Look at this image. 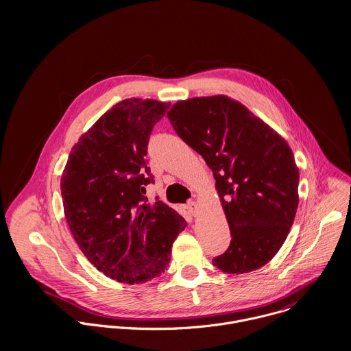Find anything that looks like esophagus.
<instances>
[{
    "mask_svg": "<svg viewBox=\"0 0 351 351\" xmlns=\"http://www.w3.org/2000/svg\"><path fill=\"white\" fill-rule=\"evenodd\" d=\"M185 208L188 209V212H189L191 215H196V212H197V202L193 200L188 201V204H186Z\"/></svg>",
    "mask_w": 351,
    "mask_h": 351,
    "instance_id": "esophagus-1",
    "label": "esophagus"
}]
</instances>
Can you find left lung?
Here are the masks:
<instances>
[{
	"instance_id": "8db88e82",
	"label": "left lung",
	"mask_w": 351,
	"mask_h": 351,
	"mask_svg": "<svg viewBox=\"0 0 351 351\" xmlns=\"http://www.w3.org/2000/svg\"><path fill=\"white\" fill-rule=\"evenodd\" d=\"M167 117L216 180L232 239L212 263L234 274L262 267L284 245L299 205L300 174L289 145L223 95L178 101Z\"/></svg>"
}]
</instances>
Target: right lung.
Wrapping results in <instances>:
<instances>
[{
    "label": "right lung",
    "mask_w": 351,
    "mask_h": 351,
    "mask_svg": "<svg viewBox=\"0 0 351 351\" xmlns=\"http://www.w3.org/2000/svg\"><path fill=\"white\" fill-rule=\"evenodd\" d=\"M170 104L127 99L113 105L70 151L60 178L69 228L85 256L124 284L159 277L185 219L160 200L147 202L146 162L152 127Z\"/></svg>",
    "instance_id": "1"
}]
</instances>
